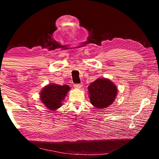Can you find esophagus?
<instances>
[{"mask_svg": "<svg viewBox=\"0 0 159 159\" xmlns=\"http://www.w3.org/2000/svg\"><path fill=\"white\" fill-rule=\"evenodd\" d=\"M74 86L75 88H80L83 86V84H81V83H77V84H74Z\"/></svg>", "mask_w": 159, "mask_h": 159, "instance_id": "1", "label": "esophagus"}]
</instances>
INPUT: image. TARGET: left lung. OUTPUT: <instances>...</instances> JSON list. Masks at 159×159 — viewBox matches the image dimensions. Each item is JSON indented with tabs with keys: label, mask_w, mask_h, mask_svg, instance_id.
Instances as JSON below:
<instances>
[{
	"label": "left lung",
	"mask_w": 159,
	"mask_h": 159,
	"mask_svg": "<svg viewBox=\"0 0 159 159\" xmlns=\"http://www.w3.org/2000/svg\"><path fill=\"white\" fill-rule=\"evenodd\" d=\"M90 102L98 109H104L114 102L117 88L108 79H98L88 86Z\"/></svg>",
	"instance_id": "8db88e82"
}]
</instances>
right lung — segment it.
I'll use <instances>...</instances> for the list:
<instances>
[{
    "instance_id": "1",
    "label": "right lung",
    "mask_w": 159,
    "mask_h": 159,
    "mask_svg": "<svg viewBox=\"0 0 159 159\" xmlns=\"http://www.w3.org/2000/svg\"><path fill=\"white\" fill-rule=\"evenodd\" d=\"M69 90L70 87L67 85L49 84L45 86L41 92V100L47 108L56 110L61 106V102Z\"/></svg>"
}]
</instances>
